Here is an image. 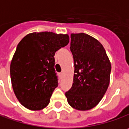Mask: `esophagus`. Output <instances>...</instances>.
Here are the masks:
<instances>
[{
	"mask_svg": "<svg viewBox=\"0 0 129 129\" xmlns=\"http://www.w3.org/2000/svg\"><path fill=\"white\" fill-rule=\"evenodd\" d=\"M59 76H60V79H61V78L63 77V73H60V74H59Z\"/></svg>",
	"mask_w": 129,
	"mask_h": 129,
	"instance_id": "obj_1",
	"label": "esophagus"
}]
</instances>
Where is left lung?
Masks as SVG:
<instances>
[{"label":"left lung","instance_id":"1","mask_svg":"<svg viewBox=\"0 0 129 129\" xmlns=\"http://www.w3.org/2000/svg\"><path fill=\"white\" fill-rule=\"evenodd\" d=\"M70 49L74 74L72 87L65 95L74 109L91 110L100 102L109 87L110 59L102 44L84 33L71 34Z\"/></svg>","mask_w":129,"mask_h":129}]
</instances>
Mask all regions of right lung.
Instances as JSON below:
<instances>
[{
	"label": "right lung",
	"mask_w": 129,
	"mask_h": 129,
	"mask_svg": "<svg viewBox=\"0 0 129 129\" xmlns=\"http://www.w3.org/2000/svg\"><path fill=\"white\" fill-rule=\"evenodd\" d=\"M69 42L68 34L31 33L18 44L10 65L14 93L22 106L33 111L48 104L57 87L55 54Z\"/></svg>",
	"instance_id": "1"
}]
</instances>
